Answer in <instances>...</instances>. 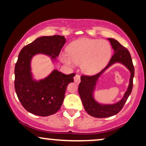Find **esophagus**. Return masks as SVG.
Listing matches in <instances>:
<instances>
[{"mask_svg": "<svg viewBox=\"0 0 146 146\" xmlns=\"http://www.w3.org/2000/svg\"><path fill=\"white\" fill-rule=\"evenodd\" d=\"M74 82L75 83H80V76L78 74L75 75L74 77Z\"/></svg>", "mask_w": 146, "mask_h": 146, "instance_id": "esophagus-1", "label": "esophagus"}]
</instances>
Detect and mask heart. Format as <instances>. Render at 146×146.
<instances>
[{"label":"heart","instance_id":"b5f03b06","mask_svg":"<svg viewBox=\"0 0 146 146\" xmlns=\"http://www.w3.org/2000/svg\"><path fill=\"white\" fill-rule=\"evenodd\" d=\"M111 54L108 41L97 39H82L68 47V56L62 60L68 66L81 64L82 70L87 74H94L104 67Z\"/></svg>","mask_w":146,"mask_h":146}]
</instances>
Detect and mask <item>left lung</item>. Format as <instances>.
<instances>
[{"label": "left lung", "mask_w": 146, "mask_h": 146, "mask_svg": "<svg viewBox=\"0 0 146 146\" xmlns=\"http://www.w3.org/2000/svg\"><path fill=\"white\" fill-rule=\"evenodd\" d=\"M113 48L114 49V54L110 58L108 65L104 68L101 72L98 74L92 75H82L81 82L78 87L79 94L82 102L84 109L88 115L97 118H104L113 116L116 115L123 108V106L128 100L129 95L132 92L133 86V78L135 75V68H134L130 52L126 48L120 44L116 40L113 38H108ZM119 62L127 66L131 71V78L129 86L124 98L119 102L113 105H101L94 100L93 97L95 85L98 78L101 73L113 63Z\"/></svg>", "instance_id": "8db88e82"}]
</instances>
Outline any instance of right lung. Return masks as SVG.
Wrapping results in <instances>:
<instances>
[{
    "label": "right lung",
    "mask_w": 146,
    "mask_h": 146,
    "mask_svg": "<svg viewBox=\"0 0 146 146\" xmlns=\"http://www.w3.org/2000/svg\"><path fill=\"white\" fill-rule=\"evenodd\" d=\"M66 43L64 36H42L22 48L15 65L14 87L22 106L29 113L42 117L49 116L60 110L69 83L75 73L64 75L57 70L43 80L36 81L31 72L33 56L42 53L52 60L59 56Z\"/></svg>",
    "instance_id": "obj_1"
}]
</instances>
